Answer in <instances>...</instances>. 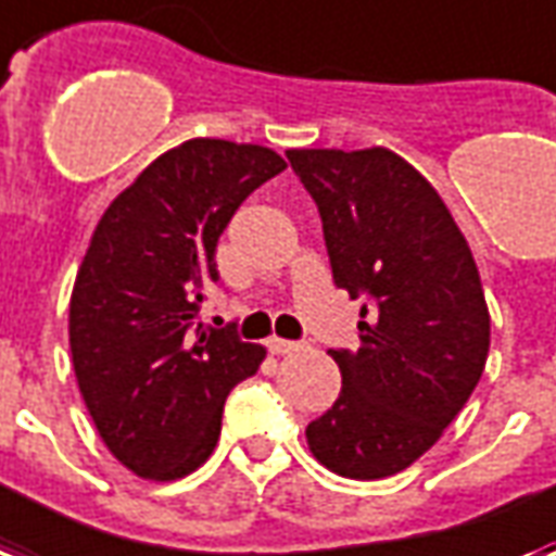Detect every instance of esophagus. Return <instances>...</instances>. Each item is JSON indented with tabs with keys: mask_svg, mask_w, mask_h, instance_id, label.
<instances>
[{
	"mask_svg": "<svg viewBox=\"0 0 556 556\" xmlns=\"http://www.w3.org/2000/svg\"><path fill=\"white\" fill-rule=\"evenodd\" d=\"M303 341H286V338H270L268 341V350L274 355H288V353H296V350H303Z\"/></svg>",
	"mask_w": 556,
	"mask_h": 556,
	"instance_id": "obj_1",
	"label": "esophagus"
}]
</instances>
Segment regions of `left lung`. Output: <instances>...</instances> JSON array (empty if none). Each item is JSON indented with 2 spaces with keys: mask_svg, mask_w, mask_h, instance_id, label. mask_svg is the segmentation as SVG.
<instances>
[{
  "mask_svg": "<svg viewBox=\"0 0 556 556\" xmlns=\"http://www.w3.org/2000/svg\"><path fill=\"white\" fill-rule=\"evenodd\" d=\"M315 198L332 279L362 306V346L329 350L341 393L308 422L312 455L338 476L402 472L476 391L490 312L472 250L438 189L388 148H291Z\"/></svg>",
  "mask_w": 556,
  "mask_h": 556,
  "instance_id": "1",
  "label": "left lung"
}]
</instances>
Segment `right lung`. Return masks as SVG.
I'll return each instance as SVG.
<instances>
[{
	"label": "right lung",
	"instance_id": "right-lung-1",
	"mask_svg": "<svg viewBox=\"0 0 556 556\" xmlns=\"http://www.w3.org/2000/svg\"><path fill=\"white\" fill-rule=\"evenodd\" d=\"M286 160L189 139L148 165L92 232L70 300V350L104 446L134 476L175 481L212 455L227 393L265 346L198 324L218 236Z\"/></svg>",
	"mask_w": 556,
	"mask_h": 556
}]
</instances>
